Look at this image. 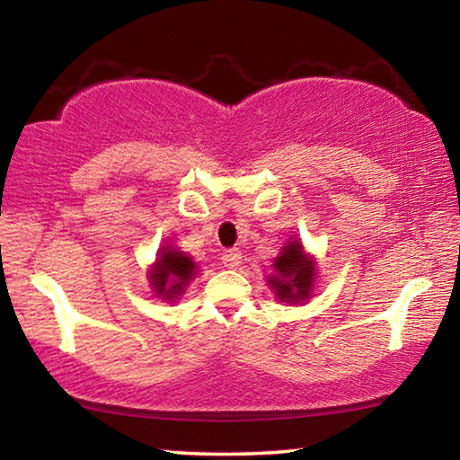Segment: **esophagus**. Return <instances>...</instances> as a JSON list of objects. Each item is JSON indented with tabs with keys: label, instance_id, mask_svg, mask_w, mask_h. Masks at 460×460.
Wrapping results in <instances>:
<instances>
[{
	"label": "esophagus",
	"instance_id": "1",
	"mask_svg": "<svg viewBox=\"0 0 460 460\" xmlns=\"http://www.w3.org/2000/svg\"><path fill=\"white\" fill-rule=\"evenodd\" d=\"M223 263H225V268H237L239 263H241V252L237 247H231V249H225L223 252Z\"/></svg>",
	"mask_w": 460,
	"mask_h": 460
}]
</instances>
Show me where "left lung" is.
<instances>
[{"instance_id":"left-lung-1","label":"left lung","mask_w":460,"mask_h":460,"mask_svg":"<svg viewBox=\"0 0 460 460\" xmlns=\"http://www.w3.org/2000/svg\"><path fill=\"white\" fill-rule=\"evenodd\" d=\"M314 260L308 258L300 241H290L274 260V276L268 278L276 298L282 302H305L314 288Z\"/></svg>"}]
</instances>
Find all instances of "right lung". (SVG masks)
Instances as JSON below:
<instances>
[{
    "instance_id": "1",
    "label": "right lung",
    "mask_w": 460,
    "mask_h": 460,
    "mask_svg": "<svg viewBox=\"0 0 460 460\" xmlns=\"http://www.w3.org/2000/svg\"><path fill=\"white\" fill-rule=\"evenodd\" d=\"M197 263L189 255L178 252L172 247H162L158 252V260L152 266L150 282L152 290L162 300H176L184 294V288L197 274Z\"/></svg>"
}]
</instances>
